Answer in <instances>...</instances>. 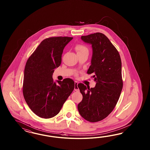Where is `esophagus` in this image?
Returning a JSON list of instances; mask_svg holds the SVG:
<instances>
[{
    "label": "esophagus",
    "instance_id": "obj_1",
    "mask_svg": "<svg viewBox=\"0 0 150 150\" xmlns=\"http://www.w3.org/2000/svg\"><path fill=\"white\" fill-rule=\"evenodd\" d=\"M78 82L77 81H75V87H74V90L76 91H79V88L77 86Z\"/></svg>",
    "mask_w": 150,
    "mask_h": 150
}]
</instances>
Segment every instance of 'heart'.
<instances>
[{"mask_svg": "<svg viewBox=\"0 0 150 150\" xmlns=\"http://www.w3.org/2000/svg\"><path fill=\"white\" fill-rule=\"evenodd\" d=\"M75 49L77 52V53H81L83 52L88 51V49L87 48V47L81 45H76L75 47Z\"/></svg>", "mask_w": 150, "mask_h": 150, "instance_id": "b5f03b06", "label": "heart"}]
</instances>
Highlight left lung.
<instances>
[{
    "label": "left lung",
    "mask_w": 150,
    "mask_h": 150,
    "mask_svg": "<svg viewBox=\"0 0 150 150\" xmlns=\"http://www.w3.org/2000/svg\"><path fill=\"white\" fill-rule=\"evenodd\" d=\"M82 40L91 45L92 55L87 74H93V88L79 83L83 98L77 105L82 118L90 122L106 118L118 102L123 88L122 62L115 47L104 34L97 32L82 36Z\"/></svg>",
    "instance_id": "8db88e82"
}]
</instances>
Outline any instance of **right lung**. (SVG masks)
<instances>
[{"label": "right lung", "instance_id": "obj_1", "mask_svg": "<svg viewBox=\"0 0 150 150\" xmlns=\"http://www.w3.org/2000/svg\"><path fill=\"white\" fill-rule=\"evenodd\" d=\"M73 37H54L41 42L27 60L24 70L23 95L27 105L37 116L50 118L59 113L73 92L75 83L67 78L53 81L54 69L62 62L64 48Z\"/></svg>", "mask_w": 150, "mask_h": 150}]
</instances>
